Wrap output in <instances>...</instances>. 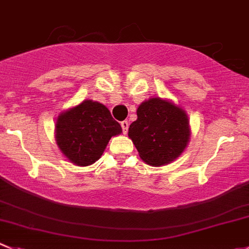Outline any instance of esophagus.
I'll list each match as a JSON object with an SVG mask.
<instances>
[{"instance_id":"1","label":"esophagus","mask_w":249,"mask_h":249,"mask_svg":"<svg viewBox=\"0 0 249 249\" xmlns=\"http://www.w3.org/2000/svg\"><path fill=\"white\" fill-rule=\"evenodd\" d=\"M120 125H122L123 134L126 135L127 134V129H129V122H127V120H124V122L120 123Z\"/></svg>"}]
</instances>
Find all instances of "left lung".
Segmentation results:
<instances>
[{
	"instance_id": "1",
	"label": "left lung",
	"mask_w": 249,
	"mask_h": 249,
	"mask_svg": "<svg viewBox=\"0 0 249 249\" xmlns=\"http://www.w3.org/2000/svg\"><path fill=\"white\" fill-rule=\"evenodd\" d=\"M189 117L182 108L161 98H149L137 108L129 137L144 163L160 166L175 160L190 141Z\"/></svg>"
}]
</instances>
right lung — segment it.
Here are the masks:
<instances>
[{
  "label": "right lung",
  "instance_id": "right-lung-1",
  "mask_svg": "<svg viewBox=\"0 0 249 249\" xmlns=\"http://www.w3.org/2000/svg\"><path fill=\"white\" fill-rule=\"evenodd\" d=\"M122 134V126L109 109L86 100L62 112L55 123V141L69 161L88 166L101 158L110 137Z\"/></svg>",
  "mask_w": 249,
  "mask_h": 249
}]
</instances>
